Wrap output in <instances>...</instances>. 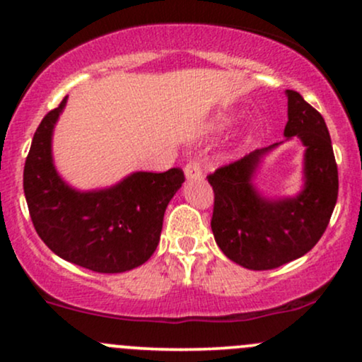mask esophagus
Returning <instances> with one entry per match:
<instances>
[{
    "instance_id": "obj_1",
    "label": "esophagus",
    "mask_w": 362,
    "mask_h": 362,
    "mask_svg": "<svg viewBox=\"0 0 362 362\" xmlns=\"http://www.w3.org/2000/svg\"><path fill=\"white\" fill-rule=\"evenodd\" d=\"M185 172V177L187 178H199L201 177V165H199V161H189V163L185 165L184 168Z\"/></svg>"
}]
</instances>
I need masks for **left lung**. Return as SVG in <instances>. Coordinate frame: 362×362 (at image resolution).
<instances>
[{
	"label": "left lung",
	"instance_id": "left-lung-1",
	"mask_svg": "<svg viewBox=\"0 0 362 362\" xmlns=\"http://www.w3.org/2000/svg\"><path fill=\"white\" fill-rule=\"evenodd\" d=\"M288 95L284 136L306 146L305 190L294 199L269 201L252 185V173L265 151L223 165L207 175L214 207L211 228L224 255L252 271H269L300 259L325 233L339 195V172L325 120L298 91Z\"/></svg>",
	"mask_w": 362,
	"mask_h": 362
}]
</instances>
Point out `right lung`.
Wrapping results in <instances>:
<instances>
[{
	"instance_id": "add662e5",
	"label": "right lung",
	"mask_w": 362,
	"mask_h": 362,
	"mask_svg": "<svg viewBox=\"0 0 362 362\" xmlns=\"http://www.w3.org/2000/svg\"><path fill=\"white\" fill-rule=\"evenodd\" d=\"M66 98L45 114L25 160L23 192L37 235L61 259L93 272H126L144 264L160 242L170 199L184 184L182 168L132 173L115 187L78 192L52 165V127Z\"/></svg>"
}]
</instances>
